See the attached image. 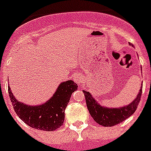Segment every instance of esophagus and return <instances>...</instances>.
Here are the masks:
<instances>
[{
    "instance_id": "esophagus-1",
    "label": "esophagus",
    "mask_w": 151,
    "mask_h": 151,
    "mask_svg": "<svg viewBox=\"0 0 151 151\" xmlns=\"http://www.w3.org/2000/svg\"><path fill=\"white\" fill-rule=\"evenodd\" d=\"M73 81L76 83H78L79 85H81V83H82V78H81L80 74H76V75H74V77H73Z\"/></svg>"
}]
</instances>
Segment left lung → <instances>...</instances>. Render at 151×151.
Here are the masks:
<instances>
[{"mask_svg":"<svg viewBox=\"0 0 151 151\" xmlns=\"http://www.w3.org/2000/svg\"><path fill=\"white\" fill-rule=\"evenodd\" d=\"M129 45H131V44ZM142 88L143 85H141L140 89L136 98L130 104L125 106L117 108H108L103 106L97 101H96L90 92L85 90H83V92L85 94V101L88 111L95 122L103 126L111 127L122 123L131 115L133 114L140 101Z\"/></svg>","mask_w":151,"mask_h":151,"instance_id":"8db88e82","label":"left lung"}]
</instances>
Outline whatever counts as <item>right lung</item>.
<instances>
[{
  "instance_id": "1",
  "label": "right lung",
  "mask_w": 151,
  "mask_h": 151,
  "mask_svg": "<svg viewBox=\"0 0 151 151\" xmlns=\"http://www.w3.org/2000/svg\"><path fill=\"white\" fill-rule=\"evenodd\" d=\"M78 89L73 81L62 82L52 98L38 106H29L15 99L8 86V94L15 113L29 126L45 131H54L62 126L65 119V109L71 95Z\"/></svg>"
}]
</instances>
